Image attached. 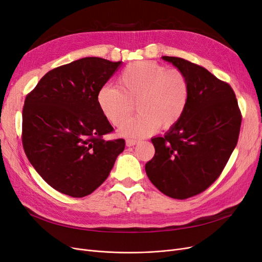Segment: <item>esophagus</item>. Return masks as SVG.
<instances>
[{
	"mask_svg": "<svg viewBox=\"0 0 262 262\" xmlns=\"http://www.w3.org/2000/svg\"><path fill=\"white\" fill-rule=\"evenodd\" d=\"M138 140H134V139H128L125 141V143H126V146H133V145H136L137 143H138Z\"/></svg>",
	"mask_w": 262,
	"mask_h": 262,
	"instance_id": "34e87169",
	"label": "esophagus"
}]
</instances>
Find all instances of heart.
<instances>
[{"instance_id": "heart-1", "label": "heart", "mask_w": 262, "mask_h": 262, "mask_svg": "<svg viewBox=\"0 0 262 262\" xmlns=\"http://www.w3.org/2000/svg\"><path fill=\"white\" fill-rule=\"evenodd\" d=\"M189 99V83L179 70H166L150 61L126 67L118 78V87L104 86L97 95L101 114L115 125L120 124L137 102L139 114L122 123L124 137H144L158 128L170 129L184 115Z\"/></svg>"}]
</instances>
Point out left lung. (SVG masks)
I'll return each mask as SVG.
<instances>
[{"label":"left lung","mask_w":262,"mask_h":262,"mask_svg":"<svg viewBox=\"0 0 262 262\" xmlns=\"http://www.w3.org/2000/svg\"><path fill=\"white\" fill-rule=\"evenodd\" d=\"M163 59L186 75L189 99L180 120L164 137L152 139L155 155L145 171L161 192L184 200L220 177L238 141L242 113L228 83L188 60Z\"/></svg>","instance_id":"left-lung-1"}]
</instances>
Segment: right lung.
Returning <instances> with one entry per match:
<instances>
[{"label": "right lung", "mask_w": 262, "mask_h": 262, "mask_svg": "<svg viewBox=\"0 0 262 262\" xmlns=\"http://www.w3.org/2000/svg\"><path fill=\"white\" fill-rule=\"evenodd\" d=\"M121 61L83 58L45 74L25 98L21 142L30 164L57 191L82 198L104 182L123 139L106 140L114 128L97 95Z\"/></svg>", "instance_id": "1"}]
</instances>
